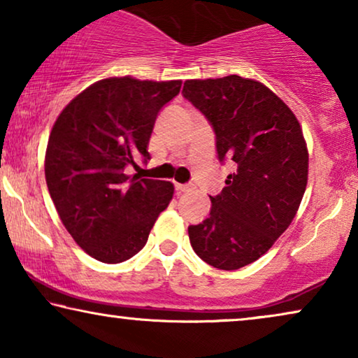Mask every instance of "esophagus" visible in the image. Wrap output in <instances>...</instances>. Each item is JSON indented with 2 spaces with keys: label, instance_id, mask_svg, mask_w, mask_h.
Here are the masks:
<instances>
[{
  "label": "esophagus",
  "instance_id": "1",
  "mask_svg": "<svg viewBox=\"0 0 358 358\" xmlns=\"http://www.w3.org/2000/svg\"><path fill=\"white\" fill-rule=\"evenodd\" d=\"M174 189H176V192H178V194H185V192H189L190 189H192V185H189V184H176Z\"/></svg>",
  "mask_w": 358,
  "mask_h": 358
}]
</instances>
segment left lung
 <instances>
[{"label": "left lung", "mask_w": 358, "mask_h": 358, "mask_svg": "<svg viewBox=\"0 0 358 358\" xmlns=\"http://www.w3.org/2000/svg\"><path fill=\"white\" fill-rule=\"evenodd\" d=\"M182 96L205 115L218 161H234L208 218L190 224L195 254L222 271L257 261L290 227L308 182V150L296 117L262 83L229 75L187 80Z\"/></svg>", "instance_id": "8db88e82"}]
</instances>
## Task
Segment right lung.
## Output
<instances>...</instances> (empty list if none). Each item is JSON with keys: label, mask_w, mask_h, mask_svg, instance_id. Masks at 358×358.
I'll list each match as a JSON object with an SVG mask.
<instances>
[{"label": "right lung", "mask_w": 358, "mask_h": 358, "mask_svg": "<svg viewBox=\"0 0 358 358\" xmlns=\"http://www.w3.org/2000/svg\"><path fill=\"white\" fill-rule=\"evenodd\" d=\"M182 81L107 78L78 94L53 125L45 179L62 223L80 248L106 264L134 257L148 241L174 185L129 178L127 166L150 159L159 110Z\"/></svg>", "instance_id": "right-lung-1"}]
</instances>
